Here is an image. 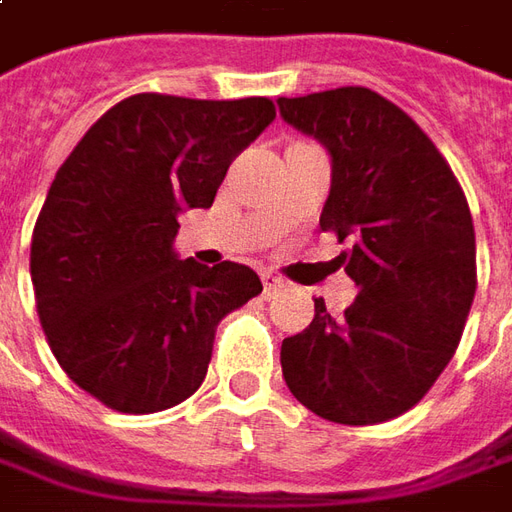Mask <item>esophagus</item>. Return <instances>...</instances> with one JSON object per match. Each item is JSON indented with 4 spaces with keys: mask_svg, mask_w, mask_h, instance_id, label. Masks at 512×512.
Here are the masks:
<instances>
[{
    "mask_svg": "<svg viewBox=\"0 0 512 512\" xmlns=\"http://www.w3.org/2000/svg\"><path fill=\"white\" fill-rule=\"evenodd\" d=\"M262 281H264V295H267V298H273V295H278V292L287 290V281H284L281 276H276V273H264Z\"/></svg>",
    "mask_w": 512,
    "mask_h": 512,
    "instance_id": "obj_1",
    "label": "esophagus"
}]
</instances>
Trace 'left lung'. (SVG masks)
<instances>
[{"label":"left lung","instance_id":"obj_1","mask_svg":"<svg viewBox=\"0 0 512 512\" xmlns=\"http://www.w3.org/2000/svg\"><path fill=\"white\" fill-rule=\"evenodd\" d=\"M331 153L320 228L357 298L281 343L290 393L326 421L370 426L412 410L454 357L477 292V242L449 161L398 105L362 86L278 100Z\"/></svg>","mask_w":512,"mask_h":512}]
</instances>
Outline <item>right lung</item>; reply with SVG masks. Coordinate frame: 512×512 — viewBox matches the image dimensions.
I'll return each instance as SVG.
<instances>
[{
	"instance_id": "obj_1",
	"label": "right lung",
	"mask_w": 512,
	"mask_h": 512,
	"mask_svg": "<svg viewBox=\"0 0 512 512\" xmlns=\"http://www.w3.org/2000/svg\"><path fill=\"white\" fill-rule=\"evenodd\" d=\"M267 97L133 94L63 161L30 245L35 309L58 365L128 415L181 404L206 379L225 315L262 292L236 262L178 259L183 209H209L225 172L270 122Z\"/></svg>"
}]
</instances>
